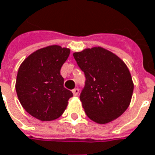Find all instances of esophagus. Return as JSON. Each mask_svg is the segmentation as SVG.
Returning <instances> with one entry per match:
<instances>
[{"label":"esophagus","instance_id":"1","mask_svg":"<svg viewBox=\"0 0 155 155\" xmlns=\"http://www.w3.org/2000/svg\"><path fill=\"white\" fill-rule=\"evenodd\" d=\"M72 93H73V96H75L77 97L78 95V93H79V90L78 89V88H74V89L72 91Z\"/></svg>","mask_w":155,"mask_h":155}]
</instances>
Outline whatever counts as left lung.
I'll return each mask as SVG.
<instances>
[{
  "label": "left lung",
  "mask_w": 155,
  "mask_h": 155,
  "mask_svg": "<svg viewBox=\"0 0 155 155\" xmlns=\"http://www.w3.org/2000/svg\"><path fill=\"white\" fill-rule=\"evenodd\" d=\"M73 57L86 77L80 101L87 116L100 124L121 116L130 104L134 91L125 62L102 47L83 49Z\"/></svg>",
  "instance_id": "8db88e82"
}]
</instances>
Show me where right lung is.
<instances>
[{"label":"right lung","mask_w":155,"mask_h":155,"mask_svg":"<svg viewBox=\"0 0 155 155\" xmlns=\"http://www.w3.org/2000/svg\"><path fill=\"white\" fill-rule=\"evenodd\" d=\"M70 49L51 45L33 51L20 65L16 81L17 97L23 108L41 121L59 118L72 93L63 87L60 74Z\"/></svg>","instance_id":"obj_1"}]
</instances>
